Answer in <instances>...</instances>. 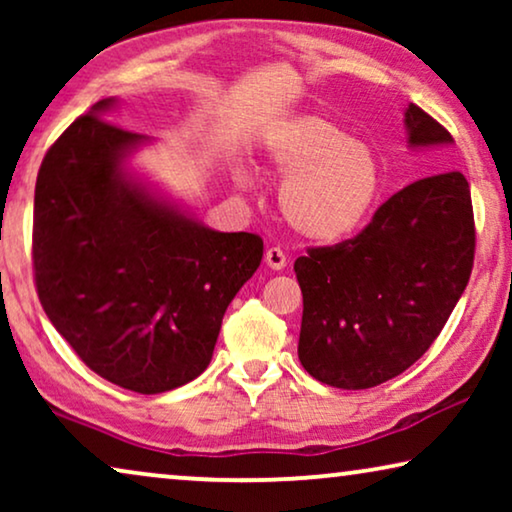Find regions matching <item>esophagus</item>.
Returning <instances> with one entry per match:
<instances>
[{
    "label": "esophagus",
    "instance_id": "34e87169",
    "mask_svg": "<svg viewBox=\"0 0 512 512\" xmlns=\"http://www.w3.org/2000/svg\"><path fill=\"white\" fill-rule=\"evenodd\" d=\"M265 265H268L270 270H284L286 268V256H284V251L282 249H277V247H270L268 251H265Z\"/></svg>",
    "mask_w": 512,
    "mask_h": 512
}]
</instances>
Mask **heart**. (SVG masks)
Instances as JSON below:
<instances>
[{"label":"heart","instance_id":"b5f03b06","mask_svg":"<svg viewBox=\"0 0 512 512\" xmlns=\"http://www.w3.org/2000/svg\"><path fill=\"white\" fill-rule=\"evenodd\" d=\"M263 158L282 181L279 212L307 242L335 244L359 230L380 198L382 165L368 144L319 114H296L265 135ZM242 191L254 188L247 167H237Z\"/></svg>","mask_w":512,"mask_h":512}]
</instances>
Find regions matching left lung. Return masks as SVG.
I'll use <instances>...</instances> for the list:
<instances>
[{
  "label": "left lung",
  "instance_id": "8db88e82",
  "mask_svg": "<svg viewBox=\"0 0 512 512\" xmlns=\"http://www.w3.org/2000/svg\"><path fill=\"white\" fill-rule=\"evenodd\" d=\"M405 132L412 151L454 142L412 102ZM473 254L471 186L461 172L412 181L354 240L307 251L293 263L303 291V368L338 389H368L401 375L443 331Z\"/></svg>",
  "mask_w": 512,
  "mask_h": 512
}]
</instances>
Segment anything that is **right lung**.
Segmentation results:
<instances>
[{"mask_svg":"<svg viewBox=\"0 0 512 512\" xmlns=\"http://www.w3.org/2000/svg\"><path fill=\"white\" fill-rule=\"evenodd\" d=\"M116 107V97L95 102L39 167L34 279L55 331L90 370L163 394L209 366L263 240L207 228L135 172L130 158L153 139L104 121Z\"/></svg>","mask_w":512,"mask_h":512,"instance_id":"1","label":"right lung"}]
</instances>
